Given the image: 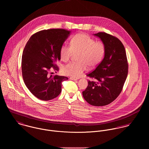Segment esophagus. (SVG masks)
<instances>
[{
    "label": "esophagus",
    "instance_id": "esophagus-1",
    "mask_svg": "<svg viewBox=\"0 0 149 149\" xmlns=\"http://www.w3.org/2000/svg\"><path fill=\"white\" fill-rule=\"evenodd\" d=\"M70 79L72 80H73V81H76V80H78L77 79L74 78V77H70Z\"/></svg>",
    "mask_w": 149,
    "mask_h": 149
}]
</instances>
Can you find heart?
I'll return each mask as SVG.
<instances>
[{
	"instance_id": "obj_1",
	"label": "heart",
	"mask_w": 149,
	"mask_h": 149,
	"mask_svg": "<svg viewBox=\"0 0 149 149\" xmlns=\"http://www.w3.org/2000/svg\"><path fill=\"white\" fill-rule=\"evenodd\" d=\"M70 46L63 44L60 49L61 60L68 61L73 53H78V63H69L63 67L65 74L74 77H80L86 68L96 66L102 60L105 53V46L102 42L95 40L84 33L73 36Z\"/></svg>"
}]
</instances>
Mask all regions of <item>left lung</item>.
<instances>
[{
  "label": "left lung",
  "mask_w": 149,
  "mask_h": 149,
  "mask_svg": "<svg viewBox=\"0 0 149 149\" xmlns=\"http://www.w3.org/2000/svg\"><path fill=\"white\" fill-rule=\"evenodd\" d=\"M93 35L104 43V56L95 70L86 75L91 80L83 95L89 104L104 106L120 93L127 76V59L125 48L118 38L104 32Z\"/></svg>",
  "instance_id": "obj_1"
}]
</instances>
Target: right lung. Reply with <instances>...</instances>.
<instances>
[{
  "label": "right lung",
  "mask_w": 149,
  "mask_h": 149,
  "mask_svg": "<svg viewBox=\"0 0 149 149\" xmlns=\"http://www.w3.org/2000/svg\"><path fill=\"white\" fill-rule=\"evenodd\" d=\"M71 33L61 29L43 30L33 34L26 43L22 57V72L24 84L38 99L47 101L61 92L65 76L49 75L52 67L57 70L60 49Z\"/></svg>",
  "instance_id": "add662e5"
}]
</instances>
